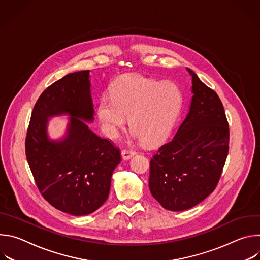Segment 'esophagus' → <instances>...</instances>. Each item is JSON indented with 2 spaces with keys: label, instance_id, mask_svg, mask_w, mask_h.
Listing matches in <instances>:
<instances>
[{
  "label": "esophagus",
  "instance_id": "obj_1",
  "mask_svg": "<svg viewBox=\"0 0 260 260\" xmlns=\"http://www.w3.org/2000/svg\"><path fill=\"white\" fill-rule=\"evenodd\" d=\"M135 151H133V150H128V149H124V150H122L121 151V156H122V158L124 159V160H127V159H129V158H132L134 155H135Z\"/></svg>",
  "mask_w": 260,
  "mask_h": 260
}]
</instances>
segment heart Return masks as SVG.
Listing matches in <instances>:
<instances>
[{
	"mask_svg": "<svg viewBox=\"0 0 260 260\" xmlns=\"http://www.w3.org/2000/svg\"><path fill=\"white\" fill-rule=\"evenodd\" d=\"M111 96L104 95L96 107V115L104 134L115 139L128 117L133 137L145 144L160 142L176 122L183 104L179 87L135 74L115 80Z\"/></svg>",
	"mask_w": 260,
	"mask_h": 260,
	"instance_id": "1",
	"label": "heart"
}]
</instances>
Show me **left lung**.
Masks as SVG:
<instances>
[{"label": "left lung", "instance_id": "8db88e82", "mask_svg": "<svg viewBox=\"0 0 260 260\" xmlns=\"http://www.w3.org/2000/svg\"><path fill=\"white\" fill-rule=\"evenodd\" d=\"M192 76L189 112L150 160L149 189L167 210L190 209L216 188L230 148V128L218 94Z\"/></svg>", "mask_w": 260, "mask_h": 260}]
</instances>
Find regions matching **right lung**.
I'll return each instance as SVG.
<instances>
[{
  "label": "right lung",
  "mask_w": 260,
  "mask_h": 260,
  "mask_svg": "<svg viewBox=\"0 0 260 260\" xmlns=\"http://www.w3.org/2000/svg\"><path fill=\"white\" fill-rule=\"evenodd\" d=\"M89 70L71 73L48 86L37 101L25 138V155L43 198L74 216L96 211L108 199L111 177L120 150L96 136L85 121L93 120ZM71 117L61 140H50L48 118Z\"/></svg>",
  "instance_id": "add662e5"
}]
</instances>
